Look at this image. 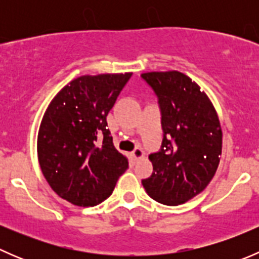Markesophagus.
I'll use <instances>...</instances> for the list:
<instances>
[{
  "mask_svg": "<svg viewBox=\"0 0 259 259\" xmlns=\"http://www.w3.org/2000/svg\"><path fill=\"white\" fill-rule=\"evenodd\" d=\"M132 155H133V158H134V160H138V159L142 158V156H143L142 148H135L134 150H133Z\"/></svg>",
  "mask_w": 259,
  "mask_h": 259,
  "instance_id": "1",
  "label": "esophagus"
}]
</instances>
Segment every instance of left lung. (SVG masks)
Masks as SVG:
<instances>
[{
    "instance_id": "obj_1",
    "label": "left lung",
    "mask_w": 259,
    "mask_h": 259,
    "mask_svg": "<svg viewBox=\"0 0 259 259\" xmlns=\"http://www.w3.org/2000/svg\"><path fill=\"white\" fill-rule=\"evenodd\" d=\"M142 79L158 99L163 127L160 149L149 155L153 174L143 187L161 204H183L205 189L218 168V116L208 96L182 72H146Z\"/></svg>"
}]
</instances>
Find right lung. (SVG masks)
I'll return each instance as SVG.
<instances>
[{
    "label": "right lung",
    "mask_w": 259,
    "mask_h": 259,
    "mask_svg": "<svg viewBox=\"0 0 259 259\" xmlns=\"http://www.w3.org/2000/svg\"><path fill=\"white\" fill-rule=\"evenodd\" d=\"M132 75L80 76L50 103L37 154L44 177L62 199L79 207L100 204L129 168L126 156L115 149L106 116Z\"/></svg>",
    "instance_id": "1"
}]
</instances>
